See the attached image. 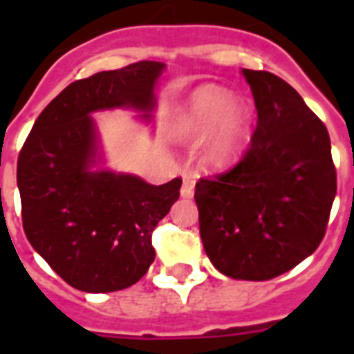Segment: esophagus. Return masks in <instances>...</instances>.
<instances>
[{
  "instance_id": "1",
  "label": "esophagus",
  "mask_w": 354,
  "mask_h": 354,
  "mask_svg": "<svg viewBox=\"0 0 354 354\" xmlns=\"http://www.w3.org/2000/svg\"><path fill=\"white\" fill-rule=\"evenodd\" d=\"M183 198H191L194 194V183H193V178L191 176H185L183 178V183H182V191H180Z\"/></svg>"
}]
</instances>
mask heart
I'll return each mask as SVG.
<instances>
[{
  "instance_id": "obj_1",
  "label": "heart",
  "mask_w": 354,
  "mask_h": 354,
  "mask_svg": "<svg viewBox=\"0 0 354 354\" xmlns=\"http://www.w3.org/2000/svg\"><path fill=\"white\" fill-rule=\"evenodd\" d=\"M250 130V110L244 101L218 86L194 90L180 108L172 133L185 143L202 145V163L213 171L232 167L241 156Z\"/></svg>"
}]
</instances>
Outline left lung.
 Returning <instances> with one entry per match:
<instances>
[{"instance_id": "1", "label": "left lung", "mask_w": 354, "mask_h": 354, "mask_svg": "<svg viewBox=\"0 0 354 354\" xmlns=\"http://www.w3.org/2000/svg\"><path fill=\"white\" fill-rule=\"evenodd\" d=\"M257 128L242 161L194 189L207 257L232 279L266 281L313 255L336 196L329 132L285 80L242 69Z\"/></svg>"}]
</instances>
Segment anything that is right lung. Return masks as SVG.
<instances>
[{"label": "right lung", "instance_id": "obj_1", "mask_svg": "<svg viewBox=\"0 0 354 354\" xmlns=\"http://www.w3.org/2000/svg\"><path fill=\"white\" fill-rule=\"evenodd\" d=\"M165 64L141 60L77 80L32 124L18 158L25 235L77 290L104 294L138 283L152 263V230L180 196L106 167L93 113L132 110L150 124Z\"/></svg>", "mask_w": 354, "mask_h": 354}]
</instances>
